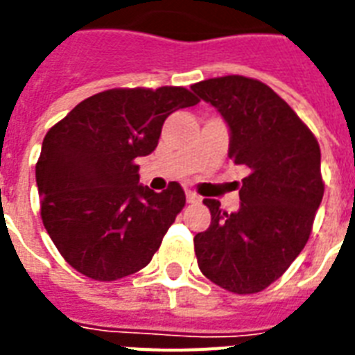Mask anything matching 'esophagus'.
Wrapping results in <instances>:
<instances>
[{"mask_svg": "<svg viewBox=\"0 0 355 355\" xmlns=\"http://www.w3.org/2000/svg\"><path fill=\"white\" fill-rule=\"evenodd\" d=\"M186 199H188L189 205H199L200 197L195 191H186Z\"/></svg>", "mask_w": 355, "mask_h": 355, "instance_id": "1", "label": "esophagus"}]
</instances>
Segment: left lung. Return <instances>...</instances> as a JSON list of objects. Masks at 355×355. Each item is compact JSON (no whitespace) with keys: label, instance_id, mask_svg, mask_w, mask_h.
<instances>
[{"label":"left lung","instance_id":"8db88e82","mask_svg":"<svg viewBox=\"0 0 355 355\" xmlns=\"http://www.w3.org/2000/svg\"><path fill=\"white\" fill-rule=\"evenodd\" d=\"M191 90L221 114L228 156L248 175L239 210L205 199L210 227L193 237L200 272L227 291L258 293L302 252L324 195L317 139L293 108L259 80L228 75Z\"/></svg>","mask_w":355,"mask_h":355}]
</instances>
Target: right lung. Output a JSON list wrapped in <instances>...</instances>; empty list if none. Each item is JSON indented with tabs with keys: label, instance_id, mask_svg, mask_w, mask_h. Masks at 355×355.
Listing matches in <instances>:
<instances>
[{
	"label": "right lung",
	"instance_id": "1",
	"mask_svg": "<svg viewBox=\"0 0 355 355\" xmlns=\"http://www.w3.org/2000/svg\"><path fill=\"white\" fill-rule=\"evenodd\" d=\"M197 103L177 86L118 88L88 97L49 128L36 164L42 221L73 269L110 282L153 259L186 195L178 182L162 193L139 184L134 160L156 149L169 114Z\"/></svg>",
	"mask_w": 355,
	"mask_h": 355
}]
</instances>
